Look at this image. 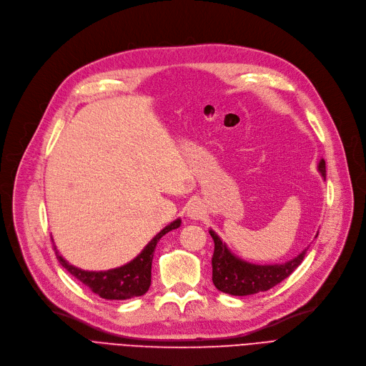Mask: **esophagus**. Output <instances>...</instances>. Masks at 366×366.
I'll use <instances>...</instances> for the list:
<instances>
[{
	"label": "esophagus",
	"mask_w": 366,
	"mask_h": 366,
	"mask_svg": "<svg viewBox=\"0 0 366 366\" xmlns=\"http://www.w3.org/2000/svg\"><path fill=\"white\" fill-rule=\"evenodd\" d=\"M203 212H204L203 204L199 202L189 203L187 207V217H189L191 219H200L203 217Z\"/></svg>",
	"instance_id": "esophagus-1"
}]
</instances>
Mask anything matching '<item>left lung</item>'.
I'll return each mask as SVG.
<instances>
[{
  "mask_svg": "<svg viewBox=\"0 0 366 366\" xmlns=\"http://www.w3.org/2000/svg\"><path fill=\"white\" fill-rule=\"evenodd\" d=\"M319 172L323 178H326L325 160L319 163ZM210 236L215 242L214 257H212V280L217 290L229 295H251L257 292H264L272 290L273 286L291 276L295 268L302 262L305 251H302L294 259L285 264L274 265H257L239 259L232 252L222 240L210 229ZM317 237V236H316Z\"/></svg>",
  "mask_w": 366,
  "mask_h": 366,
  "instance_id": "obj_1",
  "label": "left lung"
}]
</instances>
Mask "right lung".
Listing matches in <instances>:
<instances>
[{
	"instance_id": "1",
	"label": "right lung",
	"mask_w": 366,
	"mask_h": 366,
	"mask_svg": "<svg viewBox=\"0 0 366 366\" xmlns=\"http://www.w3.org/2000/svg\"><path fill=\"white\" fill-rule=\"evenodd\" d=\"M179 225H181V219H177L172 224H169L167 227H164L162 232L144 247V251L137 258L123 267L114 268V270H107V272L81 270V268H76L69 262H66L54 247L56 258L64 268H66L68 273H71L76 280H80L83 285L89 287L92 292L98 294L101 298L129 300L134 297H141L149 290V285H151V264L154 257V249H156L159 240L166 233L178 228Z\"/></svg>"
}]
</instances>
